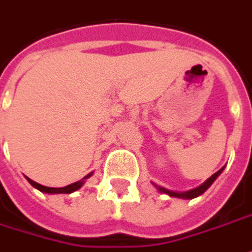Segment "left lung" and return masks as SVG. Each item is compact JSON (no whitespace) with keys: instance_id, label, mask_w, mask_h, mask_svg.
<instances>
[{"instance_id":"1","label":"left lung","mask_w":252,"mask_h":252,"mask_svg":"<svg viewBox=\"0 0 252 252\" xmlns=\"http://www.w3.org/2000/svg\"><path fill=\"white\" fill-rule=\"evenodd\" d=\"M224 170V168L220 169L218 172H216L214 175L210 177V179H207V180L200 186V187L195 188V189H191V191H187V192H173V191H169V189H166V188L163 187H158V189L161 191V192L163 193H168V195H170V196H175V198H183V199H192V198H196V196H199V195H202V193L205 192L207 188L210 187L213 184V181L217 179L218 176H220V173ZM156 186V184H154ZM157 187V186H156Z\"/></svg>"}]
</instances>
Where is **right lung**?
Returning a JSON list of instances; mask_svg holds the SVG:
<instances>
[{"mask_svg": "<svg viewBox=\"0 0 252 252\" xmlns=\"http://www.w3.org/2000/svg\"><path fill=\"white\" fill-rule=\"evenodd\" d=\"M90 176H91V173L86 176L84 179H89ZM84 179H83V180H80V181H76V183H73V184H69V186H66V187L52 188V187H45V186H42V184H38V183H35V181H32L31 179H28V177H27L28 183H30V184H31L32 187H35L36 189H39L40 192H46V193H71V192H73V191L79 189V188L83 186Z\"/></svg>", "mask_w": 252, "mask_h": 252, "instance_id": "right-lung-1", "label": "right lung"}]
</instances>
